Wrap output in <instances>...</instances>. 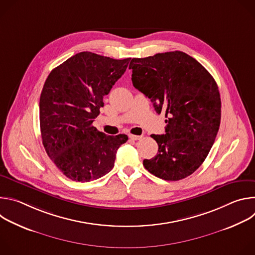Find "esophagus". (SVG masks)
<instances>
[{
	"label": "esophagus",
	"mask_w": 255,
	"mask_h": 255,
	"mask_svg": "<svg viewBox=\"0 0 255 255\" xmlns=\"http://www.w3.org/2000/svg\"><path fill=\"white\" fill-rule=\"evenodd\" d=\"M129 138L131 140H140L142 138V136H138V135H129Z\"/></svg>",
	"instance_id": "34e87169"
}]
</instances>
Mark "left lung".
<instances>
[{"mask_svg":"<svg viewBox=\"0 0 255 255\" xmlns=\"http://www.w3.org/2000/svg\"><path fill=\"white\" fill-rule=\"evenodd\" d=\"M132 83L165 114V134L151 137L158 152L143 165L164 180L195 172L210 152L221 121V99L209 71L181 51L132 58Z\"/></svg>","mask_w":255,"mask_h":255,"instance_id":"1","label":"left lung"}]
</instances>
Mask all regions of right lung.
<instances>
[{
	"label": "right lung",
	"mask_w": 255,
	"mask_h": 255,
	"mask_svg": "<svg viewBox=\"0 0 255 255\" xmlns=\"http://www.w3.org/2000/svg\"><path fill=\"white\" fill-rule=\"evenodd\" d=\"M130 59L80 52L52 69L45 81L39 102L42 143L71 180L86 183L111 171L118 148L128 140L125 134L106 135L92 124Z\"/></svg>",
	"instance_id": "1"
}]
</instances>
